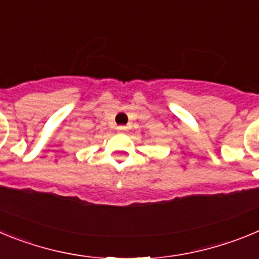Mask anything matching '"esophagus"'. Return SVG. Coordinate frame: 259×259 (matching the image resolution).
Instances as JSON below:
<instances>
[{
  "label": "esophagus",
  "instance_id": "obj_1",
  "mask_svg": "<svg viewBox=\"0 0 259 259\" xmlns=\"http://www.w3.org/2000/svg\"><path fill=\"white\" fill-rule=\"evenodd\" d=\"M116 131H118V132H125V131H127V127H125V125H119V127H116Z\"/></svg>",
  "mask_w": 259,
  "mask_h": 259
}]
</instances>
